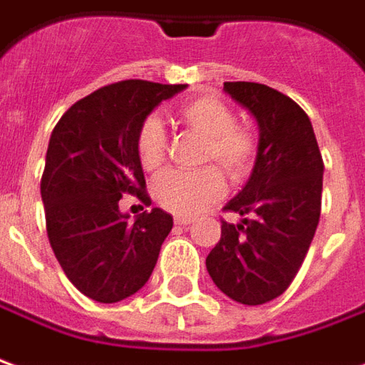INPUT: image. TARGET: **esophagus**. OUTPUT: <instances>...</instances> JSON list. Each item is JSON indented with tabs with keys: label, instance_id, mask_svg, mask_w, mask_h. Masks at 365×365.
Wrapping results in <instances>:
<instances>
[{
	"label": "esophagus",
	"instance_id": "34e87169",
	"mask_svg": "<svg viewBox=\"0 0 365 365\" xmlns=\"http://www.w3.org/2000/svg\"><path fill=\"white\" fill-rule=\"evenodd\" d=\"M193 219L190 217H175V225H191Z\"/></svg>",
	"mask_w": 365,
	"mask_h": 365
}]
</instances>
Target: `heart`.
Masks as SVG:
<instances>
[{
  "instance_id": "obj_1",
  "label": "heart",
  "mask_w": 365,
  "mask_h": 365,
  "mask_svg": "<svg viewBox=\"0 0 365 365\" xmlns=\"http://www.w3.org/2000/svg\"><path fill=\"white\" fill-rule=\"evenodd\" d=\"M178 120L203 138L200 162L217 164L231 182H243L253 172L259 156V136L251 126L237 122L233 108L215 96H197L178 108ZM136 158L146 172H158L168 156V134L156 116L140 124L134 140ZM225 180L217 168L197 172H165L152 185V195L165 211L191 217L219 200Z\"/></svg>"
}]
</instances>
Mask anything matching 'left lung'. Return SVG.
<instances>
[{
	"label": "left lung",
	"mask_w": 365,
	"mask_h": 365,
	"mask_svg": "<svg viewBox=\"0 0 365 365\" xmlns=\"http://www.w3.org/2000/svg\"><path fill=\"white\" fill-rule=\"evenodd\" d=\"M233 101L259 124V156L225 211L221 239L205 259L217 289L257 307L280 297L297 277L320 219L324 162L307 112L287 94L259 83H225Z\"/></svg>",
	"instance_id": "left-lung-1"
}]
</instances>
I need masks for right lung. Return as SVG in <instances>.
Listing matches in <instances>:
<instances>
[{
	"label": "right lung",
	"instance_id": "add662e5",
	"mask_svg": "<svg viewBox=\"0 0 365 365\" xmlns=\"http://www.w3.org/2000/svg\"><path fill=\"white\" fill-rule=\"evenodd\" d=\"M183 88L136 78L103 86L73 104L51 134L41 178L47 235L67 279L96 302L138 292L174 227L160 207L130 221L118 201L130 193L152 203L136 132L158 104Z\"/></svg>",
	"mask_w": 365,
	"mask_h": 365
}]
</instances>
